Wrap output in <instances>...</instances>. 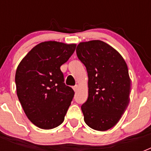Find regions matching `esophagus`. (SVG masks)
Instances as JSON below:
<instances>
[{
  "label": "esophagus",
  "instance_id": "obj_1",
  "mask_svg": "<svg viewBox=\"0 0 151 151\" xmlns=\"http://www.w3.org/2000/svg\"><path fill=\"white\" fill-rule=\"evenodd\" d=\"M73 90L75 91H76L77 89H78V86H77V85H76V86H74V87H73Z\"/></svg>",
  "mask_w": 151,
  "mask_h": 151
}]
</instances>
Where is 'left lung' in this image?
<instances>
[{
    "mask_svg": "<svg viewBox=\"0 0 151 151\" xmlns=\"http://www.w3.org/2000/svg\"><path fill=\"white\" fill-rule=\"evenodd\" d=\"M76 54L88 76V97L81 106L84 120L94 130H108L116 125L129 104L127 64L116 49L100 40L80 42Z\"/></svg>",
    "mask_w": 151,
    "mask_h": 151,
    "instance_id": "left-lung-1",
    "label": "left lung"
}]
</instances>
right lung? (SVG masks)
Returning <instances> with one entry per match:
<instances>
[{
  "label": "right lung",
  "mask_w": 151,
  "mask_h": 151,
  "mask_svg": "<svg viewBox=\"0 0 151 151\" xmlns=\"http://www.w3.org/2000/svg\"><path fill=\"white\" fill-rule=\"evenodd\" d=\"M76 47V44L44 41L18 65L15 82L19 101L28 119L40 129L60 125L71 104L74 91L64 83L60 66Z\"/></svg>",
  "instance_id": "obj_1"
}]
</instances>
